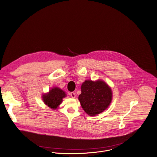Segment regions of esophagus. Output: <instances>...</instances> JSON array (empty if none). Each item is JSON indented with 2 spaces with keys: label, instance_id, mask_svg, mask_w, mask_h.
I'll list each match as a JSON object with an SVG mask.
<instances>
[{
  "label": "esophagus",
  "instance_id": "obj_1",
  "mask_svg": "<svg viewBox=\"0 0 157 157\" xmlns=\"http://www.w3.org/2000/svg\"><path fill=\"white\" fill-rule=\"evenodd\" d=\"M70 94V95H71V97L72 98H75V94L74 92H72Z\"/></svg>",
  "mask_w": 157,
  "mask_h": 157
}]
</instances>
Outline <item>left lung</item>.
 I'll use <instances>...</instances> for the list:
<instances>
[{"instance_id": "obj_1", "label": "left lung", "mask_w": 157, "mask_h": 157, "mask_svg": "<svg viewBox=\"0 0 157 157\" xmlns=\"http://www.w3.org/2000/svg\"><path fill=\"white\" fill-rule=\"evenodd\" d=\"M81 90L78 100L83 109L89 116L100 114L112 101V90L102 80H86L82 85Z\"/></svg>"}]
</instances>
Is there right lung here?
Returning a JSON list of instances; mask_svg holds the SVG:
<instances>
[{
	"label": "right lung",
	"instance_id": "obj_1",
	"mask_svg": "<svg viewBox=\"0 0 157 157\" xmlns=\"http://www.w3.org/2000/svg\"><path fill=\"white\" fill-rule=\"evenodd\" d=\"M66 97L65 92L58 87L53 88L48 94L43 95V100L49 107L56 109L62 101V98Z\"/></svg>",
	"mask_w": 157,
	"mask_h": 157
}]
</instances>
